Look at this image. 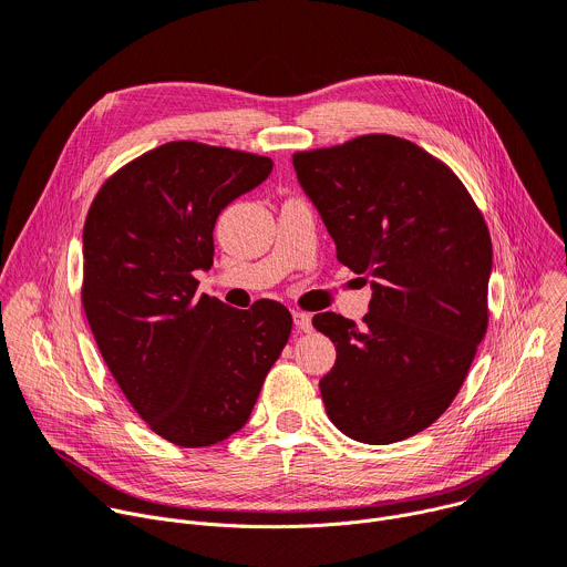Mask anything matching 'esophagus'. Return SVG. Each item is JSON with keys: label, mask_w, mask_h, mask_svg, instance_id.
I'll return each mask as SVG.
<instances>
[{"label": "esophagus", "mask_w": 567, "mask_h": 567, "mask_svg": "<svg viewBox=\"0 0 567 567\" xmlns=\"http://www.w3.org/2000/svg\"><path fill=\"white\" fill-rule=\"evenodd\" d=\"M292 320H295V329L299 333H310L312 331V322H310V316L303 310H292Z\"/></svg>", "instance_id": "34e87169"}]
</instances>
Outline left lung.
Returning <instances> with one entry per match:
<instances>
[{
  "instance_id": "8db88e82",
  "label": "left lung",
  "mask_w": 567,
  "mask_h": 567,
  "mask_svg": "<svg viewBox=\"0 0 567 567\" xmlns=\"http://www.w3.org/2000/svg\"><path fill=\"white\" fill-rule=\"evenodd\" d=\"M292 164L338 261L373 279L362 327L312 318L338 351L320 381L327 414L355 442H401L449 410L486 336L488 227L449 164L394 135L299 151Z\"/></svg>"
}]
</instances>
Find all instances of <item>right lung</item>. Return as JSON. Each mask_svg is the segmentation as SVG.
<instances>
[{
  "label": "right lung",
  "mask_w": 567,
  "mask_h": 567,
  "mask_svg": "<svg viewBox=\"0 0 567 567\" xmlns=\"http://www.w3.org/2000/svg\"><path fill=\"white\" fill-rule=\"evenodd\" d=\"M272 159L200 142L162 144L94 196L83 227L81 301L96 347L146 425L182 449L245 425L290 331V310H238L198 295L214 266V225L261 184Z\"/></svg>",
  "instance_id": "right-lung-1"
}]
</instances>
